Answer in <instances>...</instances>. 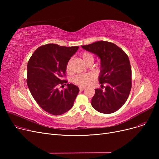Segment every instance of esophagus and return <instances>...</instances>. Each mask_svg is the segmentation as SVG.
<instances>
[{
  "label": "esophagus",
  "mask_w": 159,
  "mask_h": 159,
  "mask_svg": "<svg viewBox=\"0 0 159 159\" xmlns=\"http://www.w3.org/2000/svg\"><path fill=\"white\" fill-rule=\"evenodd\" d=\"M79 89H80V91H83V90L85 89V88H84V87L80 86V87H79Z\"/></svg>",
  "instance_id": "1"
}]
</instances>
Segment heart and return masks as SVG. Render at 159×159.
<instances>
[{
  "label": "heart",
  "mask_w": 159,
  "mask_h": 159,
  "mask_svg": "<svg viewBox=\"0 0 159 159\" xmlns=\"http://www.w3.org/2000/svg\"><path fill=\"white\" fill-rule=\"evenodd\" d=\"M81 57L83 62L86 64L90 62H93V60H94L93 55L88 52L82 53L81 55ZM71 62V59L69 60V61L66 64V69L67 72H70V71ZM94 78H95V76L92 73L77 75L73 79V82L77 85L81 86H86L88 85L89 83L94 79Z\"/></svg>",
  "instance_id": "1"
}]
</instances>
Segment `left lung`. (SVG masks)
<instances>
[{"label":"left lung","instance_id":"1","mask_svg":"<svg viewBox=\"0 0 159 159\" xmlns=\"http://www.w3.org/2000/svg\"><path fill=\"white\" fill-rule=\"evenodd\" d=\"M87 51L97 55L101 59V73L98 77L102 88L95 89L91 106L97 111L112 113L126 102L131 89V68L129 58L115 44L97 41L82 46Z\"/></svg>","mask_w":159,"mask_h":159}]
</instances>
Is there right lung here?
<instances>
[{
	"label": "right lung",
	"mask_w": 159,
	"mask_h": 159,
	"mask_svg": "<svg viewBox=\"0 0 159 159\" xmlns=\"http://www.w3.org/2000/svg\"><path fill=\"white\" fill-rule=\"evenodd\" d=\"M79 48L48 44L38 48L28 61V88L42 109L50 114L60 115L69 111L79 93V88L73 84H67L68 88L62 91L58 88L68 82L62 80L66 64Z\"/></svg>",
	"instance_id": "obj_1"
}]
</instances>
